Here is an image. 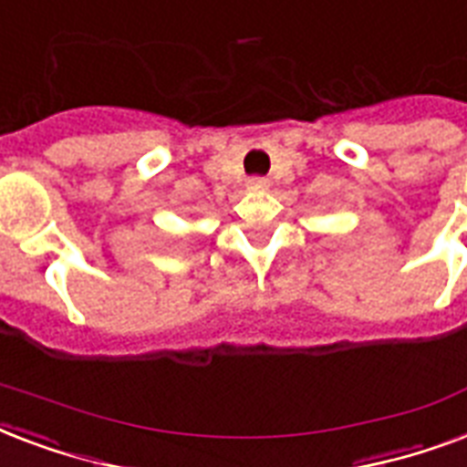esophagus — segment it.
I'll list each match as a JSON object with an SVG mask.
<instances>
[{"mask_svg": "<svg viewBox=\"0 0 467 467\" xmlns=\"http://www.w3.org/2000/svg\"><path fill=\"white\" fill-rule=\"evenodd\" d=\"M247 189L249 191H266L269 189V179H264V176H252V179H247Z\"/></svg>", "mask_w": 467, "mask_h": 467, "instance_id": "1", "label": "esophagus"}]
</instances>
